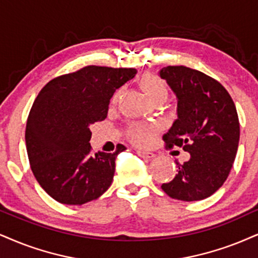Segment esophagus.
<instances>
[{
    "label": "esophagus",
    "instance_id": "1",
    "mask_svg": "<svg viewBox=\"0 0 258 258\" xmlns=\"http://www.w3.org/2000/svg\"><path fill=\"white\" fill-rule=\"evenodd\" d=\"M136 153H138L139 157L148 159V160H151V159H153L155 157L154 153H152V152H148V151H144V149H139V151H136Z\"/></svg>",
    "mask_w": 258,
    "mask_h": 258
}]
</instances>
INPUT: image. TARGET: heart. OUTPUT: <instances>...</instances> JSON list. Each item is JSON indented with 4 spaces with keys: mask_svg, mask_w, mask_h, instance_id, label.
Instances as JSON below:
<instances>
[{
    "mask_svg": "<svg viewBox=\"0 0 258 258\" xmlns=\"http://www.w3.org/2000/svg\"><path fill=\"white\" fill-rule=\"evenodd\" d=\"M142 90H144L145 94L147 95L149 100L154 99L157 97H161V95H167L166 86L158 76L153 74H145L142 76L141 81H140ZM120 92H116L113 95V101L118 99ZM155 132H157V126L153 124H146V123H135L133 124L129 128V138L138 145H147L153 138Z\"/></svg>",
    "mask_w": 258,
    "mask_h": 258,
    "instance_id": "b5f03b06",
    "label": "heart"
}]
</instances>
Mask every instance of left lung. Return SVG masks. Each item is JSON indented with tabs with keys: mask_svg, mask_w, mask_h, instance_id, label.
I'll return each instance as SVG.
<instances>
[{
	"mask_svg": "<svg viewBox=\"0 0 258 258\" xmlns=\"http://www.w3.org/2000/svg\"><path fill=\"white\" fill-rule=\"evenodd\" d=\"M177 99V119L164 135L168 147L183 148L190 159L161 189L180 201L213 195L227 179L239 144L236 105L224 86L211 76L184 66L159 71Z\"/></svg>",
	"mask_w": 258,
	"mask_h": 258,
	"instance_id": "8db88e82",
	"label": "left lung"
}]
</instances>
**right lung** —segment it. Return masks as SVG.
Masks as SVG:
<instances>
[{
    "label": "right lung",
    "mask_w": 258,
    "mask_h": 258,
    "mask_svg": "<svg viewBox=\"0 0 258 258\" xmlns=\"http://www.w3.org/2000/svg\"><path fill=\"white\" fill-rule=\"evenodd\" d=\"M136 73L88 66L53 79L39 92L28 114L26 148L34 177L57 202L80 206L110 187L124 146L93 154L90 126L106 118L113 93Z\"/></svg>",
    "instance_id": "1"
}]
</instances>
